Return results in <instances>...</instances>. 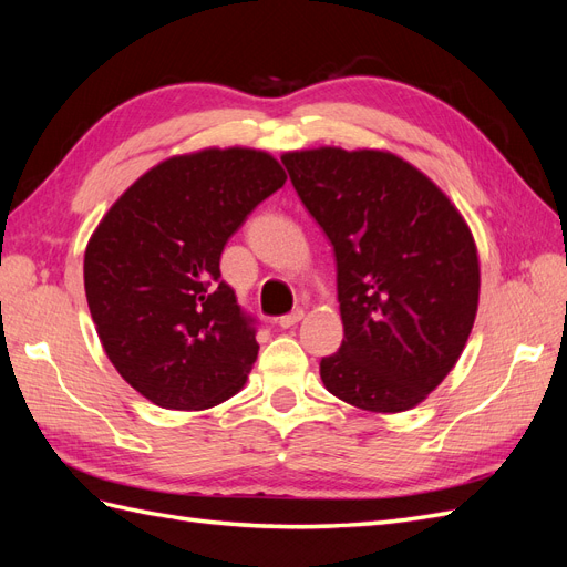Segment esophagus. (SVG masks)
Here are the masks:
<instances>
[{"label": "esophagus", "instance_id": "1", "mask_svg": "<svg viewBox=\"0 0 567 567\" xmlns=\"http://www.w3.org/2000/svg\"><path fill=\"white\" fill-rule=\"evenodd\" d=\"M302 317H305V312H302V310H296V312H290V315L281 317V319H279V326H281V329H293L296 323L302 321Z\"/></svg>", "mask_w": 567, "mask_h": 567}]
</instances>
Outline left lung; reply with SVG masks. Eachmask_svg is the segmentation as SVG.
Listing matches in <instances>:
<instances>
[{
    "label": "left lung",
    "instance_id": "8db88e82",
    "mask_svg": "<svg viewBox=\"0 0 567 567\" xmlns=\"http://www.w3.org/2000/svg\"><path fill=\"white\" fill-rule=\"evenodd\" d=\"M336 252L342 346L319 364L338 400L414 409L458 362L480 300L475 238L447 194L381 148L281 156Z\"/></svg>",
    "mask_w": 567,
    "mask_h": 567
}]
</instances>
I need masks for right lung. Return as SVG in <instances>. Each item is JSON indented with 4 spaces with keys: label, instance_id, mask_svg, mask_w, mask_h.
Here are the masks:
<instances>
[{
    "label": "right lung",
    "instance_id": "right-lung-1",
    "mask_svg": "<svg viewBox=\"0 0 567 567\" xmlns=\"http://www.w3.org/2000/svg\"><path fill=\"white\" fill-rule=\"evenodd\" d=\"M284 182L271 153L213 146L151 167L99 221L84 293L111 364L148 402L200 411L244 388L260 346L219 257Z\"/></svg>",
    "mask_w": 567,
    "mask_h": 567
}]
</instances>
